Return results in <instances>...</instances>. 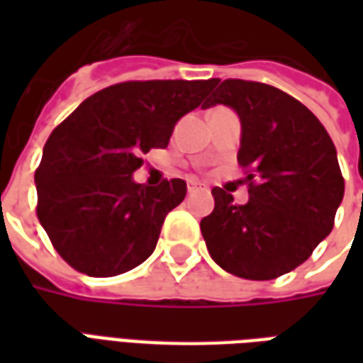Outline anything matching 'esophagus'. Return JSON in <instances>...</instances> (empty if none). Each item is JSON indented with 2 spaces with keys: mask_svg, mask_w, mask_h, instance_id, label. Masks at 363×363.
Listing matches in <instances>:
<instances>
[{
  "mask_svg": "<svg viewBox=\"0 0 363 363\" xmlns=\"http://www.w3.org/2000/svg\"><path fill=\"white\" fill-rule=\"evenodd\" d=\"M204 186L200 184V182H194V181H189V186H186V190L189 192H196V190H202Z\"/></svg>",
  "mask_w": 363,
  "mask_h": 363,
  "instance_id": "1",
  "label": "esophagus"
}]
</instances>
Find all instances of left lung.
<instances>
[{
  "label": "left lung",
  "mask_w": 363,
  "mask_h": 363,
  "mask_svg": "<svg viewBox=\"0 0 363 363\" xmlns=\"http://www.w3.org/2000/svg\"><path fill=\"white\" fill-rule=\"evenodd\" d=\"M213 104L241 118L237 161L249 202L212 190L213 212L200 221L206 247L229 274L272 280L303 264L333 231L344 196L335 143L305 104L267 83L213 79L204 108Z\"/></svg>",
  "instance_id": "8db88e82"
}]
</instances>
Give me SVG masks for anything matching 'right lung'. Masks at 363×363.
Segmentation results:
<instances>
[{"mask_svg":"<svg viewBox=\"0 0 363 363\" xmlns=\"http://www.w3.org/2000/svg\"><path fill=\"white\" fill-rule=\"evenodd\" d=\"M212 87L213 79L116 83L54 128L35 173L36 216L69 267L106 278L153 252L165 216L186 196V182L145 186L132 173L147 151L167 147L179 118Z\"/></svg>","mask_w":363,"mask_h":363,"instance_id":"right-lung-1","label":"right lung"}]
</instances>
